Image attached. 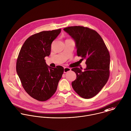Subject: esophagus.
<instances>
[{
  "label": "esophagus",
  "instance_id": "34e87169",
  "mask_svg": "<svg viewBox=\"0 0 131 131\" xmlns=\"http://www.w3.org/2000/svg\"><path fill=\"white\" fill-rule=\"evenodd\" d=\"M71 71V69L69 68H67V67H65L64 68V73H67L68 72H69Z\"/></svg>",
  "mask_w": 131,
  "mask_h": 131
}]
</instances>
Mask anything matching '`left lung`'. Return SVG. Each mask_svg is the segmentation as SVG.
<instances>
[{"label": "left lung", "instance_id": "obj_1", "mask_svg": "<svg viewBox=\"0 0 131 131\" xmlns=\"http://www.w3.org/2000/svg\"><path fill=\"white\" fill-rule=\"evenodd\" d=\"M74 40L77 54L86 59V68L72 70L77 75L72 82L74 90L82 97L90 99L96 95L106 84L109 77L110 54L103 40L95 30L83 26L64 28Z\"/></svg>", "mask_w": 131, "mask_h": 131}]
</instances>
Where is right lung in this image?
<instances>
[{"label": "right lung", "mask_w": 131, "mask_h": 131, "mask_svg": "<svg viewBox=\"0 0 131 131\" xmlns=\"http://www.w3.org/2000/svg\"><path fill=\"white\" fill-rule=\"evenodd\" d=\"M61 29L43 31L29 37L19 52L16 71L22 86L32 97L40 101L50 99L55 92L63 73L60 66H48L45 60L50 54L51 44Z\"/></svg>", "instance_id": "add662e5"}]
</instances>
